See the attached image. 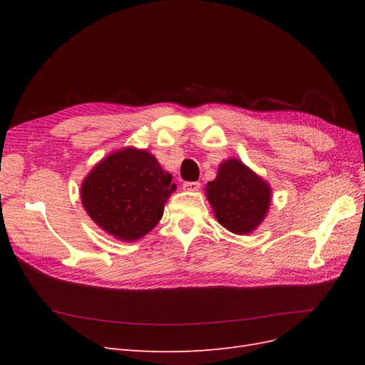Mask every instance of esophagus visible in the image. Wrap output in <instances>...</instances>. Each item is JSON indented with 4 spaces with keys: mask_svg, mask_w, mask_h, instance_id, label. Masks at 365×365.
Instances as JSON below:
<instances>
[{
    "mask_svg": "<svg viewBox=\"0 0 365 365\" xmlns=\"http://www.w3.org/2000/svg\"><path fill=\"white\" fill-rule=\"evenodd\" d=\"M200 182L197 181H195V182H184L182 184V189L185 190V192H196L197 189H200Z\"/></svg>",
    "mask_w": 365,
    "mask_h": 365,
    "instance_id": "esophagus-1",
    "label": "esophagus"
}]
</instances>
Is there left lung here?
<instances>
[{
    "label": "left lung",
    "instance_id": "8db88e82",
    "mask_svg": "<svg viewBox=\"0 0 365 365\" xmlns=\"http://www.w3.org/2000/svg\"><path fill=\"white\" fill-rule=\"evenodd\" d=\"M205 196L217 222L235 235H250L267 217L272 190L268 181L237 158L219 164L217 175L207 182Z\"/></svg>",
    "mask_w": 365,
    "mask_h": 365
}]
</instances>
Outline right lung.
<instances>
[{"mask_svg":"<svg viewBox=\"0 0 365 365\" xmlns=\"http://www.w3.org/2000/svg\"><path fill=\"white\" fill-rule=\"evenodd\" d=\"M175 187L149 150L129 146L94 165L81 184V200L98 228L117 240L134 242L160 222Z\"/></svg>","mask_w":365,"mask_h":365,"instance_id":"1","label":"right lung"}]
</instances>
